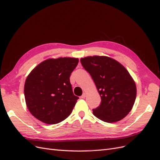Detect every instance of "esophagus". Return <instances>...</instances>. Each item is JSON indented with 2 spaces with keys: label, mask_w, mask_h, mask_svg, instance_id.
I'll list each match as a JSON object with an SVG mask.
<instances>
[{
  "label": "esophagus",
  "mask_w": 160,
  "mask_h": 160,
  "mask_svg": "<svg viewBox=\"0 0 160 160\" xmlns=\"http://www.w3.org/2000/svg\"><path fill=\"white\" fill-rule=\"evenodd\" d=\"M85 96H86V93H83V95L81 96V98H85Z\"/></svg>",
  "instance_id": "obj_1"
}]
</instances>
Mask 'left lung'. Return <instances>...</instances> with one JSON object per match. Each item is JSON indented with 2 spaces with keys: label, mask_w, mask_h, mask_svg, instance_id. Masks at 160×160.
Wrapping results in <instances>:
<instances>
[{
  "label": "left lung",
  "mask_w": 160,
  "mask_h": 160,
  "mask_svg": "<svg viewBox=\"0 0 160 160\" xmlns=\"http://www.w3.org/2000/svg\"><path fill=\"white\" fill-rule=\"evenodd\" d=\"M81 62L90 74L102 99L100 107L93 110V115L107 123L123 119L136 97L135 81L128 70L108 56H87L81 58Z\"/></svg>",
  "instance_id": "1"
}]
</instances>
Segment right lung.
I'll use <instances>...</instances> for the list:
<instances>
[{"label": "right lung", "instance_id": "obj_1", "mask_svg": "<svg viewBox=\"0 0 160 160\" xmlns=\"http://www.w3.org/2000/svg\"><path fill=\"white\" fill-rule=\"evenodd\" d=\"M79 59L49 58L38 64L27 77L24 96L28 109L47 124L58 123L71 113L79 97L74 95L70 76Z\"/></svg>", "mask_w": 160, "mask_h": 160}]
</instances>
